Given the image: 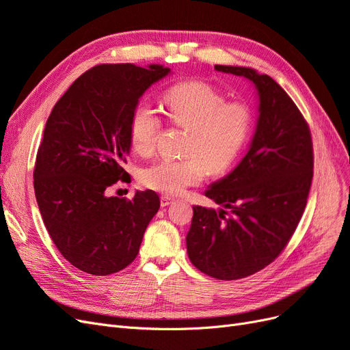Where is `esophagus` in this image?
<instances>
[{
    "label": "esophagus",
    "instance_id": "34e87169",
    "mask_svg": "<svg viewBox=\"0 0 350 350\" xmlns=\"http://www.w3.org/2000/svg\"><path fill=\"white\" fill-rule=\"evenodd\" d=\"M172 203V197L171 196H162L161 197V206L162 207H166Z\"/></svg>",
    "mask_w": 350,
    "mask_h": 350
}]
</instances>
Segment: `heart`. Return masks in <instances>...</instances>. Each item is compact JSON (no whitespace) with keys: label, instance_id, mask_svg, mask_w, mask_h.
Instances as JSON below:
<instances>
[{"label":"heart","instance_id":"heart-1","mask_svg":"<svg viewBox=\"0 0 350 350\" xmlns=\"http://www.w3.org/2000/svg\"><path fill=\"white\" fill-rule=\"evenodd\" d=\"M165 113L172 124L188 129L183 159H163L144 167V187L166 196H178L204 181L208 171L225 174L235 165L250 142L254 109L245 100H228L210 83L188 80L163 94ZM163 121L149 105H139L130 118L129 139L133 150L150 154Z\"/></svg>","mask_w":350,"mask_h":350}]
</instances>
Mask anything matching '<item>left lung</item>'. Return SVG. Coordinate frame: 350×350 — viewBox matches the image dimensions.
<instances>
[{
	"label": "left lung",
	"instance_id": "left-lung-1",
	"mask_svg": "<svg viewBox=\"0 0 350 350\" xmlns=\"http://www.w3.org/2000/svg\"><path fill=\"white\" fill-rule=\"evenodd\" d=\"M215 68L256 84L260 118L245 157L206 191L229 211L194 206L187 251L207 276L237 280L267 267L289 243L311 189L314 149L308 122L267 74L247 67Z\"/></svg>",
	"mask_w": 350,
	"mask_h": 350
}]
</instances>
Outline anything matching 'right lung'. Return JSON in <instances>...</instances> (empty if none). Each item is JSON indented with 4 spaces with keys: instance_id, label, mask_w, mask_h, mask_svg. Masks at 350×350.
Listing matches in <instances>:
<instances>
[{
    "instance_id": "obj_1",
    "label": "right lung",
    "mask_w": 350,
    "mask_h": 350,
    "mask_svg": "<svg viewBox=\"0 0 350 350\" xmlns=\"http://www.w3.org/2000/svg\"><path fill=\"white\" fill-rule=\"evenodd\" d=\"M171 71L161 64H100L83 72L55 103L36 154L33 185L51 239L79 270L108 276L139 254L161 207L146 189L107 197L130 152L129 124L142 94Z\"/></svg>"
}]
</instances>
